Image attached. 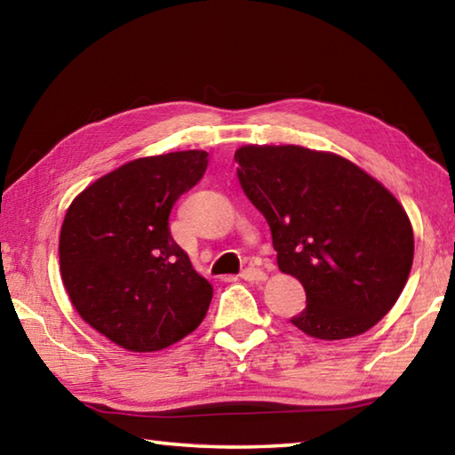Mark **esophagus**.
I'll list each match as a JSON object with an SVG mask.
<instances>
[{"instance_id": "1", "label": "esophagus", "mask_w": 455, "mask_h": 455, "mask_svg": "<svg viewBox=\"0 0 455 455\" xmlns=\"http://www.w3.org/2000/svg\"><path fill=\"white\" fill-rule=\"evenodd\" d=\"M241 276L244 281L249 283H260V281H267V273L260 271V268H255V267H249L244 268V271L241 273Z\"/></svg>"}]
</instances>
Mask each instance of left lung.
Segmentation results:
<instances>
[{"mask_svg": "<svg viewBox=\"0 0 455 455\" xmlns=\"http://www.w3.org/2000/svg\"><path fill=\"white\" fill-rule=\"evenodd\" d=\"M235 160L246 198L271 227L276 265L307 292L292 325L337 341L379 323L413 263V228L399 200L333 152L246 144Z\"/></svg>", "mask_w": 455, "mask_h": 455, "instance_id": "obj_1", "label": "left lung"}]
</instances>
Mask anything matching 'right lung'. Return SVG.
Wrapping results in <instances>:
<instances>
[{
	"label": "right lung",
	"instance_id": "obj_1",
	"mask_svg": "<svg viewBox=\"0 0 455 455\" xmlns=\"http://www.w3.org/2000/svg\"><path fill=\"white\" fill-rule=\"evenodd\" d=\"M204 150L136 158L72 200L60 233V273L80 317L134 353H152L192 333L212 287L174 243L168 217L203 179Z\"/></svg>",
	"mask_w": 455,
	"mask_h": 455
}]
</instances>
